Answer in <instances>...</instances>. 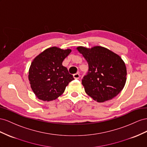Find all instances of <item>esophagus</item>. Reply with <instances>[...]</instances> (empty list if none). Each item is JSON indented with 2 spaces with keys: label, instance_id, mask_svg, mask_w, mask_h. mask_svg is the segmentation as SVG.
<instances>
[{
  "label": "esophagus",
  "instance_id": "obj_1",
  "mask_svg": "<svg viewBox=\"0 0 147 147\" xmlns=\"http://www.w3.org/2000/svg\"><path fill=\"white\" fill-rule=\"evenodd\" d=\"M73 78H74L75 79H78L79 78H80V74H79V73L74 74L73 75Z\"/></svg>",
  "mask_w": 147,
  "mask_h": 147
}]
</instances>
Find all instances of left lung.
I'll list each match as a JSON object with an SVG mask.
<instances>
[{
	"mask_svg": "<svg viewBox=\"0 0 147 147\" xmlns=\"http://www.w3.org/2000/svg\"><path fill=\"white\" fill-rule=\"evenodd\" d=\"M76 49L89 65L87 74L82 79L86 94L98 102L113 99L123 89L126 82L127 69L118 54L109 49L95 46H82Z\"/></svg>",
	"mask_w": 147,
	"mask_h": 147,
	"instance_id": "1",
	"label": "left lung"
}]
</instances>
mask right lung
<instances>
[{
    "mask_svg": "<svg viewBox=\"0 0 147 147\" xmlns=\"http://www.w3.org/2000/svg\"><path fill=\"white\" fill-rule=\"evenodd\" d=\"M71 50L52 47L37 55L29 67L28 79L31 89L39 100L50 102L65 92L74 78L62 65Z\"/></svg>",
    "mask_w": 147,
    "mask_h": 147,
    "instance_id": "obj_1",
    "label": "right lung"
}]
</instances>
